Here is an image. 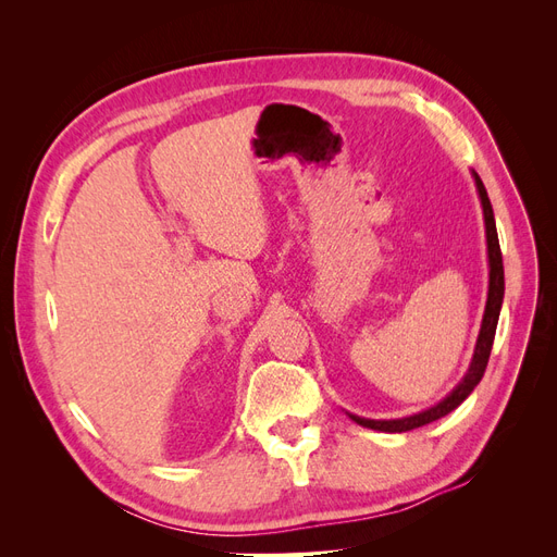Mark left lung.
I'll list each match as a JSON object with an SVG mask.
<instances>
[{
	"mask_svg": "<svg viewBox=\"0 0 557 557\" xmlns=\"http://www.w3.org/2000/svg\"><path fill=\"white\" fill-rule=\"evenodd\" d=\"M474 181H476L479 197H481V205H483L485 237H487V260H491V288H487V305H485V313H483V325H481V334H479V342H476L474 360H471L469 372L460 381V385L455 387V391L444 401L436 404V407H432L423 413L409 416V418H399V420H367V418H360V416H350L362 428L379 430V432H409V430H416V428H423L428 423H434V420H440L446 413H450L453 409H458L485 374L487 358H491L493 342H495V330H497L502 299H504V267H502V250H499V239H497V227H495V215H493L491 199H487L485 185L479 178V174H474Z\"/></svg>",
	"mask_w": 557,
	"mask_h": 557,
	"instance_id": "left-lung-1",
	"label": "left lung"
}]
</instances>
